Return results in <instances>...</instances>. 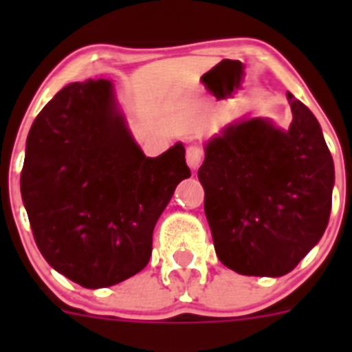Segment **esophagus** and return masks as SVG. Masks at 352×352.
I'll list each match as a JSON object with an SVG mask.
<instances>
[{
	"mask_svg": "<svg viewBox=\"0 0 352 352\" xmlns=\"http://www.w3.org/2000/svg\"><path fill=\"white\" fill-rule=\"evenodd\" d=\"M186 164L190 169H197L203 164V149L199 146H188L186 148Z\"/></svg>",
	"mask_w": 352,
	"mask_h": 352,
	"instance_id": "34e87169",
	"label": "esophagus"
}]
</instances>
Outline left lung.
Returning a JSON list of instances; mask_svg holds the SVG:
<instances>
[{"label":"left lung","instance_id":"1","mask_svg":"<svg viewBox=\"0 0 352 352\" xmlns=\"http://www.w3.org/2000/svg\"><path fill=\"white\" fill-rule=\"evenodd\" d=\"M289 130L252 118L206 144L199 167L214 252L248 276H282L324 234L335 183L333 158L309 107L287 93Z\"/></svg>","mask_w":352,"mask_h":352}]
</instances>
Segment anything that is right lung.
I'll list each match as a JSON object with an SVG mask.
<instances>
[{"label": "right lung", "instance_id": "right-lung-1", "mask_svg": "<svg viewBox=\"0 0 352 352\" xmlns=\"http://www.w3.org/2000/svg\"><path fill=\"white\" fill-rule=\"evenodd\" d=\"M190 169L182 142L141 151L107 79L72 82L31 125L21 195L43 259L88 289L120 284L151 257L153 229Z\"/></svg>", "mask_w": 352, "mask_h": 352}]
</instances>
